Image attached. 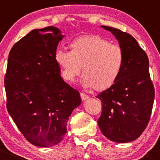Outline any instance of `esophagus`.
<instances>
[{"mask_svg":"<svg viewBox=\"0 0 160 160\" xmlns=\"http://www.w3.org/2000/svg\"><path fill=\"white\" fill-rule=\"evenodd\" d=\"M80 97H81V99L82 101H86V100L89 99V96L83 93H80Z\"/></svg>","mask_w":160,"mask_h":160,"instance_id":"34e87169","label":"esophagus"}]
</instances>
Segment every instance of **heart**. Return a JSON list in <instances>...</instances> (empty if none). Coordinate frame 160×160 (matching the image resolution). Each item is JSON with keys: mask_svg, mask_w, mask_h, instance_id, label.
<instances>
[{"mask_svg": "<svg viewBox=\"0 0 160 160\" xmlns=\"http://www.w3.org/2000/svg\"><path fill=\"white\" fill-rule=\"evenodd\" d=\"M70 51L57 50L55 60L67 81H75L83 67L82 84L97 91L111 88L118 79L124 64L122 49L99 35H84L72 40Z\"/></svg>", "mask_w": 160, "mask_h": 160, "instance_id": "obj_1", "label": "heart"}]
</instances>
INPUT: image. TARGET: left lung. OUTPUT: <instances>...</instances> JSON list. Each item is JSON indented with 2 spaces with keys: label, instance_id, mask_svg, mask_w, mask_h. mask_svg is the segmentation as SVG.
<instances>
[{
  "label": "left lung",
  "instance_id": "1",
  "mask_svg": "<svg viewBox=\"0 0 160 160\" xmlns=\"http://www.w3.org/2000/svg\"><path fill=\"white\" fill-rule=\"evenodd\" d=\"M111 32L123 51L124 64L117 81L97 96L102 102L98 123L103 135L118 143L132 142L142 135L150 119L155 90L149 71V59L136 40L112 27Z\"/></svg>",
  "mask_w": 160,
  "mask_h": 160
}]
</instances>
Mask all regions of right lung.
<instances>
[{
    "mask_svg": "<svg viewBox=\"0 0 160 160\" xmlns=\"http://www.w3.org/2000/svg\"><path fill=\"white\" fill-rule=\"evenodd\" d=\"M63 37L54 26L34 29L14 45L8 56V111L25 138L39 147L62 141L71 113L81 104L80 93L62 80L55 60Z\"/></svg>",
    "mask_w": 160,
    "mask_h": 160,
    "instance_id": "1",
    "label": "right lung"
}]
</instances>
